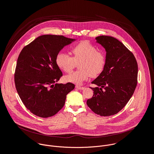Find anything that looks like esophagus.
<instances>
[{
  "label": "esophagus",
  "instance_id": "34e87169",
  "mask_svg": "<svg viewBox=\"0 0 154 154\" xmlns=\"http://www.w3.org/2000/svg\"><path fill=\"white\" fill-rule=\"evenodd\" d=\"M75 88L78 90H83L85 88L84 86H79V85L75 86Z\"/></svg>",
  "mask_w": 154,
  "mask_h": 154
}]
</instances>
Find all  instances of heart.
I'll use <instances>...</instances> for the list:
<instances>
[{
    "label": "heart",
    "instance_id": "b5f03b06",
    "mask_svg": "<svg viewBox=\"0 0 154 154\" xmlns=\"http://www.w3.org/2000/svg\"><path fill=\"white\" fill-rule=\"evenodd\" d=\"M70 52L72 57L59 52L55 59L57 66L65 72H71L79 62V69L64 77L67 82L80 85L89 77H94L103 71L105 64V54L90 42L84 41L78 43L71 48Z\"/></svg>",
    "mask_w": 154,
    "mask_h": 154
}]
</instances>
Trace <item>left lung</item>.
I'll return each mask as SVG.
<instances>
[{
	"instance_id": "obj_1",
	"label": "left lung",
	"mask_w": 154,
	"mask_h": 154,
	"mask_svg": "<svg viewBox=\"0 0 154 154\" xmlns=\"http://www.w3.org/2000/svg\"><path fill=\"white\" fill-rule=\"evenodd\" d=\"M106 51L102 72L91 83L93 96L87 105L97 115L118 113L132 96L137 85L138 64L135 56L118 39L109 36L96 38Z\"/></svg>"
}]
</instances>
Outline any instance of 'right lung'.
I'll return each instance as SVG.
<instances>
[{
	"label": "right lung",
	"instance_id": "1",
	"mask_svg": "<svg viewBox=\"0 0 154 154\" xmlns=\"http://www.w3.org/2000/svg\"><path fill=\"white\" fill-rule=\"evenodd\" d=\"M74 41L62 35H41L21 51L15 70V86L22 102L35 115H55L63 107L66 95L74 89L72 83H57L63 74L55 61L59 52Z\"/></svg>",
	"mask_w": 154,
	"mask_h": 154
}]
</instances>
